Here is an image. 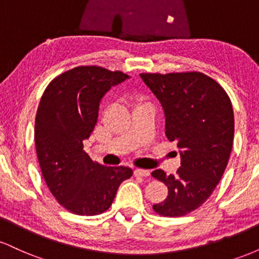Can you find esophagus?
<instances>
[{
	"label": "esophagus",
	"instance_id": "1",
	"mask_svg": "<svg viewBox=\"0 0 259 259\" xmlns=\"http://www.w3.org/2000/svg\"><path fill=\"white\" fill-rule=\"evenodd\" d=\"M134 174L138 175V177H150V171L145 170V169H135L134 170Z\"/></svg>",
	"mask_w": 259,
	"mask_h": 259
}]
</instances>
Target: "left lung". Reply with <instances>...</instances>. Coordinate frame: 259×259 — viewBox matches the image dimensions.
Listing matches in <instances>:
<instances>
[{"label":"left lung","mask_w":259,"mask_h":259,"mask_svg":"<svg viewBox=\"0 0 259 259\" xmlns=\"http://www.w3.org/2000/svg\"><path fill=\"white\" fill-rule=\"evenodd\" d=\"M165 114V135L180 148L177 174L156 169L151 175L168 186L153 210L183 217L206 202L221 181L234 141V112L228 94L200 72L140 74Z\"/></svg>","instance_id":"1"}]
</instances>
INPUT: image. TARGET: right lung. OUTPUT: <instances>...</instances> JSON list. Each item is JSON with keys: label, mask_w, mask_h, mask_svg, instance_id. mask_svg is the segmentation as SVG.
<instances>
[{"label": "right lung", "mask_w": 259, "mask_h": 259, "mask_svg": "<svg viewBox=\"0 0 259 259\" xmlns=\"http://www.w3.org/2000/svg\"><path fill=\"white\" fill-rule=\"evenodd\" d=\"M129 78L119 70L80 65L62 73L42 94L35 118V146L41 171L51 194L78 215L106 212L127 167H105L84 151L97 123L100 101L113 85Z\"/></svg>", "instance_id": "add662e5"}]
</instances>
